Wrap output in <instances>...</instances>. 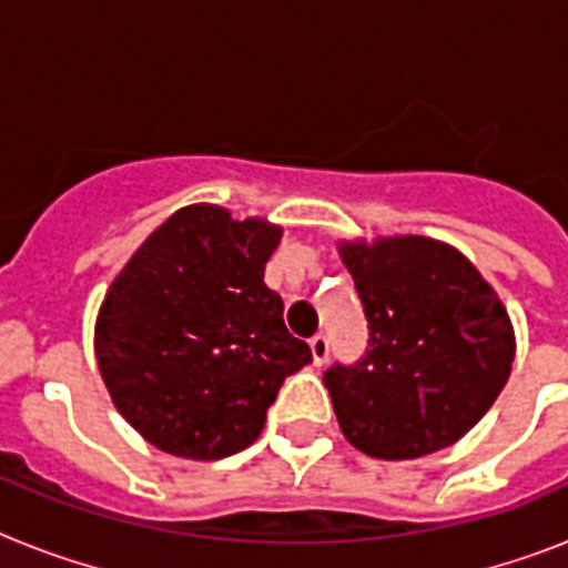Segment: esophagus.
<instances>
[{
  "label": "esophagus",
  "mask_w": 568,
  "mask_h": 568,
  "mask_svg": "<svg viewBox=\"0 0 568 568\" xmlns=\"http://www.w3.org/2000/svg\"><path fill=\"white\" fill-rule=\"evenodd\" d=\"M310 351H312V363H315V365H327V359H329V338L327 336H315L310 342Z\"/></svg>",
  "instance_id": "esophagus-1"
}]
</instances>
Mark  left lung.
Instances as JSON below:
<instances>
[{
	"instance_id": "left-lung-1",
	"label": "left lung",
	"mask_w": 568,
	"mask_h": 568,
	"mask_svg": "<svg viewBox=\"0 0 568 568\" xmlns=\"http://www.w3.org/2000/svg\"><path fill=\"white\" fill-rule=\"evenodd\" d=\"M338 253L368 318L363 359L324 374L345 439L377 459L448 448L510 377L516 336L504 303L445 241H342Z\"/></svg>"
}]
</instances>
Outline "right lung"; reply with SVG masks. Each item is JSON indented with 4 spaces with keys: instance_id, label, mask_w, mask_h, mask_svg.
<instances>
[{
    "instance_id": "1",
    "label": "right lung",
    "mask_w": 568,
    "mask_h": 568,
    "mask_svg": "<svg viewBox=\"0 0 568 568\" xmlns=\"http://www.w3.org/2000/svg\"><path fill=\"white\" fill-rule=\"evenodd\" d=\"M280 239L262 217L185 205L111 283L93 351L118 413L150 445L185 459L239 454L258 439L283 379L312 363L265 285Z\"/></svg>"
}]
</instances>
